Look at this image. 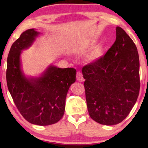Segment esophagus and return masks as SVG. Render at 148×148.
Instances as JSON below:
<instances>
[{
  "label": "esophagus",
  "mask_w": 148,
  "mask_h": 148,
  "mask_svg": "<svg viewBox=\"0 0 148 148\" xmlns=\"http://www.w3.org/2000/svg\"><path fill=\"white\" fill-rule=\"evenodd\" d=\"M76 79L78 81H79V82H83L84 81V78H83V76L82 73L80 71H77V74H76Z\"/></svg>",
  "instance_id": "obj_1"
}]
</instances>
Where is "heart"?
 Returning <instances> with one entry per match:
<instances>
[{
    "label": "heart",
    "instance_id": "1",
    "mask_svg": "<svg viewBox=\"0 0 148 148\" xmlns=\"http://www.w3.org/2000/svg\"><path fill=\"white\" fill-rule=\"evenodd\" d=\"M102 56V49L100 48H97L93 52L90 53L89 56V59L90 60H94L97 58H99Z\"/></svg>",
    "mask_w": 148,
    "mask_h": 148
}]
</instances>
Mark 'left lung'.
<instances>
[{
	"label": "left lung",
	"instance_id": "8db88e82",
	"mask_svg": "<svg viewBox=\"0 0 148 148\" xmlns=\"http://www.w3.org/2000/svg\"><path fill=\"white\" fill-rule=\"evenodd\" d=\"M116 40L106 54L82 69L87 108L100 124L121 122L136 103L140 90L137 47L119 27Z\"/></svg>",
	"mask_w": 148,
	"mask_h": 148
}]
</instances>
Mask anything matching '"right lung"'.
<instances>
[{
  "mask_svg": "<svg viewBox=\"0 0 148 148\" xmlns=\"http://www.w3.org/2000/svg\"><path fill=\"white\" fill-rule=\"evenodd\" d=\"M39 32L27 30L12 44L7 60L6 80L16 106L23 118L34 125L56 123L64 114L65 99L71 85L76 81L74 68L49 65L39 77H27L21 69L22 51L32 45Z\"/></svg>",
  "mask_w": 148,
  "mask_h": 148,
  "instance_id": "right-lung-1",
  "label": "right lung"
}]
</instances>
